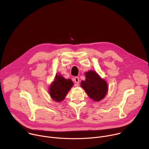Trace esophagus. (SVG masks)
Returning a JSON list of instances; mask_svg holds the SVG:
<instances>
[{
    "mask_svg": "<svg viewBox=\"0 0 149 149\" xmlns=\"http://www.w3.org/2000/svg\"><path fill=\"white\" fill-rule=\"evenodd\" d=\"M74 82H75V84H78L79 82V77H75L74 78Z\"/></svg>",
    "mask_w": 149,
    "mask_h": 149,
    "instance_id": "esophagus-1",
    "label": "esophagus"
}]
</instances>
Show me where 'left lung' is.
<instances>
[{
  "label": "left lung",
  "instance_id": "1",
  "mask_svg": "<svg viewBox=\"0 0 149 149\" xmlns=\"http://www.w3.org/2000/svg\"><path fill=\"white\" fill-rule=\"evenodd\" d=\"M86 81H81V87L90 98L94 101L103 99L108 90L107 84L95 71L86 72Z\"/></svg>",
  "mask_w": 149,
  "mask_h": 149
}]
</instances>
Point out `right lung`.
<instances>
[{
    "label": "right lung",
    "instance_id": "obj_1",
    "mask_svg": "<svg viewBox=\"0 0 149 149\" xmlns=\"http://www.w3.org/2000/svg\"><path fill=\"white\" fill-rule=\"evenodd\" d=\"M72 86L73 82L71 79H67L61 75H56L54 82L50 86L49 94L54 101L60 102L65 98Z\"/></svg>",
    "mask_w": 149,
    "mask_h": 149
}]
</instances>
